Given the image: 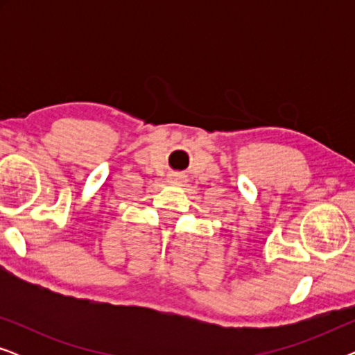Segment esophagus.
Returning a JSON list of instances; mask_svg holds the SVG:
<instances>
[{"instance_id": "1", "label": "esophagus", "mask_w": 355, "mask_h": 355, "mask_svg": "<svg viewBox=\"0 0 355 355\" xmlns=\"http://www.w3.org/2000/svg\"><path fill=\"white\" fill-rule=\"evenodd\" d=\"M169 179H171L174 184L186 182V176H184V174H171V176H169Z\"/></svg>"}]
</instances>
